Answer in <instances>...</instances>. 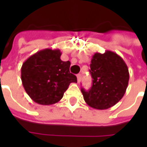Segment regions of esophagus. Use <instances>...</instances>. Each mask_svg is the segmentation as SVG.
<instances>
[{
    "mask_svg": "<svg viewBox=\"0 0 147 147\" xmlns=\"http://www.w3.org/2000/svg\"><path fill=\"white\" fill-rule=\"evenodd\" d=\"M77 80H78V83H80V80H81V74H78L77 75Z\"/></svg>",
    "mask_w": 147,
    "mask_h": 147,
    "instance_id": "esophagus-1",
    "label": "esophagus"
}]
</instances>
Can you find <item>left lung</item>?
I'll return each instance as SVG.
<instances>
[{"mask_svg": "<svg viewBox=\"0 0 147 147\" xmlns=\"http://www.w3.org/2000/svg\"><path fill=\"white\" fill-rule=\"evenodd\" d=\"M93 79L90 90H81L87 105L96 109H107L117 104L124 95L129 80L127 64L114 52L95 53L91 59Z\"/></svg>", "mask_w": 147, "mask_h": 147, "instance_id": "left-lung-1", "label": "left lung"}]
</instances>
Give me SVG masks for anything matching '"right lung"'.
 Here are the masks:
<instances>
[{"label":"right lung","mask_w":147,"mask_h":147,"mask_svg":"<svg viewBox=\"0 0 147 147\" xmlns=\"http://www.w3.org/2000/svg\"><path fill=\"white\" fill-rule=\"evenodd\" d=\"M60 49H45L24 61L21 80L24 90L34 102L49 105L58 102L71 83H77L70 73V61L61 60Z\"/></svg>","instance_id":"obj_1"}]
</instances>
